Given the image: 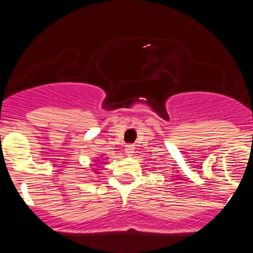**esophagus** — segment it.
Listing matches in <instances>:
<instances>
[{"instance_id":"esophagus-1","label":"esophagus","mask_w":253,"mask_h":253,"mask_svg":"<svg viewBox=\"0 0 253 253\" xmlns=\"http://www.w3.org/2000/svg\"><path fill=\"white\" fill-rule=\"evenodd\" d=\"M125 153H126L127 156H132L133 153H134V145H126V146H125Z\"/></svg>"}]
</instances>
